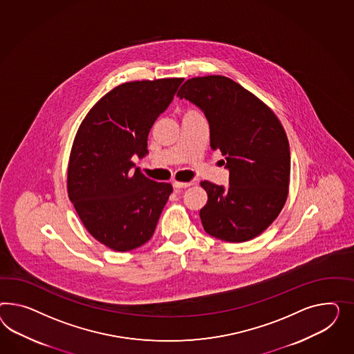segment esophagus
<instances>
[{"label":"esophagus","instance_id":"esophagus-1","mask_svg":"<svg viewBox=\"0 0 354 354\" xmlns=\"http://www.w3.org/2000/svg\"><path fill=\"white\" fill-rule=\"evenodd\" d=\"M192 183H184V182H175L174 183V187L175 188H178V189H180V188H188V187H191Z\"/></svg>","mask_w":354,"mask_h":354}]
</instances>
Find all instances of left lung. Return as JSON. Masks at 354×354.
I'll return each instance as SVG.
<instances>
[{"label":"left lung","instance_id":"1","mask_svg":"<svg viewBox=\"0 0 354 354\" xmlns=\"http://www.w3.org/2000/svg\"><path fill=\"white\" fill-rule=\"evenodd\" d=\"M200 106L210 124V145L225 156L230 187L203 180V230L227 242L263 233L283 209L290 184V147L277 115L233 80L193 77L178 91Z\"/></svg>","mask_w":354,"mask_h":354}]
</instances>
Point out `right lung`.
<instances>
[{"mask_svg":"<svg viewBox=\"0 0 354 354\" xmlns=\"http://www.w3.org/2000/svg\"><path fill=\"white\" fill-rule=\"evenodd\" d=\"M184 78L131 81L96 102L77 130L69 154L68 197L87 232L118 252L149 241L170 183L154 182L131 157L147 153L148 134Z\"/></svg>","mask_w":354,"mask_h":354,"instance_id":"right-lung-1","label":"right lung"}]
</instances>
